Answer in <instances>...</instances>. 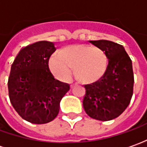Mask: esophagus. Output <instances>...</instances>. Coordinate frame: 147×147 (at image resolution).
Masks as SVG:
<instances>
[{
	"label": "esophagus",
	"mask_w": 147,
	"mask_h": 147,
	"mask_svg": "<svg viewBox=\"0 0 147 147\" xmlns=\"http://www.w3.org/2000/svg\"><path fill=\"white\" fill-rule=\"evenodd\" d=\"M74 84H77V83H72V84H71V86H73L74 85Z\"/></svg>",
	"instance_id": "obj_1"
}]
</instances>
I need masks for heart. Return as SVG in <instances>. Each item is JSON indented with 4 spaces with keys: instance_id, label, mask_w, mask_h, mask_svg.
Wrapping results in <instances>:
<instances>
[{
    "instance_id": "obj_1",
    "label": "heart",
    "mask_w": 147,
    "mask_h": 147,
    "mask_svg": "<svg viewBox=\"0 0 147 147\" xmlns=\"http://www.w3.org/2000/svg\"><path fill=\"white\" fill-rule=\"evenodd\" d=\"M108 61V55L102 48L89 44H76L54 54L50 60V67L63 81L71 78L75 67V74L81 80L94 82L104 74Z\"/></svg>"
}]
</instances>
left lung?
Segmentation results:
<instances>
[{"label":"left lung","mask_w":147,"mask_h":147,"mask_svg":"<svg viewBox=\"0 0 147 147\" xmlns=\"http://www.w3.org/2000/svg\"><path fill=\"white\" fill-rule=\"evenodd\" d=\"M90 43L106 52L108 65L99 80L84 85L83 108L93 119L111 121L119 117L130 103L134 82L132 61L121 44L105 39Z\"/></svg>","instance_id":"left-lung-1"}]
</instances>
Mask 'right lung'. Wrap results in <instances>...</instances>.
<instances>
[{"instance_id":"1","label":"right lung","mask_w":147,"mask_h":147,"mask_svg":"<svg viewBox=\"0 0 147 147\" xmlns=\"http://www.w3.org/2000/svg\"><path fill=\"white\" fill-rule=\"evenodd\" d=\"M55 44L39 41L22 48L12 63L8 79L12 106L22 119L42 125L53 121L69 84L56 79L48 66Z\"/></svg>"}]
</instances>
